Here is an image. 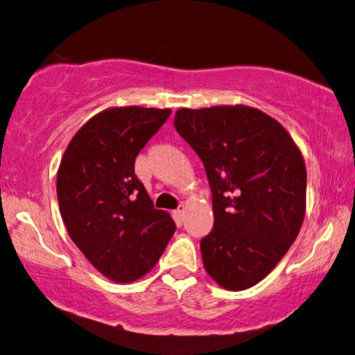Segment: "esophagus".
Wrapping results in <instances>:
<instances>
[{"label": "esophagus", "instance_id": "34e87169", "mask_svg": "<svg viewBox=\"0 0 355 355\" xmlns=\"http://www.w3.org/2000/svg\"><path fill=\"white\" fill-rule=\"evenodd\" d=\"M184 213H186V208H184V205H180L175 211H173V216H175V219L177 220H182L183 219V216H184Z\"/></svg>", "mask_w": 355, "mask_h": 355}]
</instances>
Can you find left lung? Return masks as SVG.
<instances>
[{"label":"left lung","mask_w":355,"mask_h":355,"mask_svg":"<svg viewBox=\"0 0 355 355\" xmlns=\"http://www.w3.org/2000/svg\"><path fill=\"white\" fill-rule=\"evenodd\" d=\"M173 125L202 159L213 194L203 266L225 290H248L272 271L302 225V153L277 120L250 106L183 107Z\"/></svg>","instance_id":"8db88e82"}]
</instances>
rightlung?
<instances>
[{
  "label": "right lung",
  "mask_w": 355,
  "mask_h": 355,
  "mask_svg": "<svg viewBox=\"0 0 355 355\" xmlns=\"http://www.w3.org/2000/svg\"><path fill=\"white\" fill-rule=\"evenodd\" d=\"M156 107H111L70 141L58 171V202L69 235L105 277L135 282L152 269L175 232L135 173L137 153L171 116Z\"/></svg>",
  "instance_id": "1"
}]
</instances>
